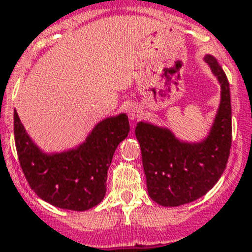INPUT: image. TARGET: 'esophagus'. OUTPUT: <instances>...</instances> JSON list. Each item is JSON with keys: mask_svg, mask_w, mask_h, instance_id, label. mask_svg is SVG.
Here are the masks:
<instances>
[{"mask_svg": "<svg viewBox=\"0 0 252 252\" xmlns=\"http://www.w3.org/2000/svg\"><path fill=\"white\" fill-rule=\"evenodd\" d=\"M128 114H129V118H130L131 121H135V119H138V118L142 117V109H140L139 106H130L128 110Z\"/></svg>", "mask_w": 252, "mask_h": 252, "instance_id": "esophagus-1", "label": "esophagus"}]
</instances>
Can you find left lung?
Instances as JSON below:
<instances>
[{
    "mask_svg": "<svg viewBox=\"0 0 252 252\" xmlns=\"http://www.w3.org/2000/svg\"><path fill=\"white\" fill-rule=\"evenodd\" d=\"M205 61L221 84L219 112L205 140L185 143L165 128L143 122L135 126L147 189L153 201L165 207L185 205L205 196L222 176L230 156V85L214 56L207 55Z\"/></svg>",
    "mask_w": 252,
    "mask_h": 252,
    "instance_id": "8db88e82",
    "label": "left lung"
}]
</instances>
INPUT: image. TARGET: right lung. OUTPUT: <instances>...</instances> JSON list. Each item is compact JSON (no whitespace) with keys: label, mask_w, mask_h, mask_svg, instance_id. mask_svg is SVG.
<instances>
[{"label":"right lung","mask_w":252,"mask_h":252,"mask_svg":"<svg viewBox=\"0 0 252 252\" xmlns=\"http://www.w3.org/2000/svg\"><path fill=\"white\" fill-rule=\"evenodd\" d=\"M13 133L20 165L40 198L56 207L85 211L101 202L106 174L118 144L129 133L126 114L96 124L87 140L71 151L42 153L26 134L15 110Z\"/></svg>","instance_id":"obj_1"}]
</instances>
